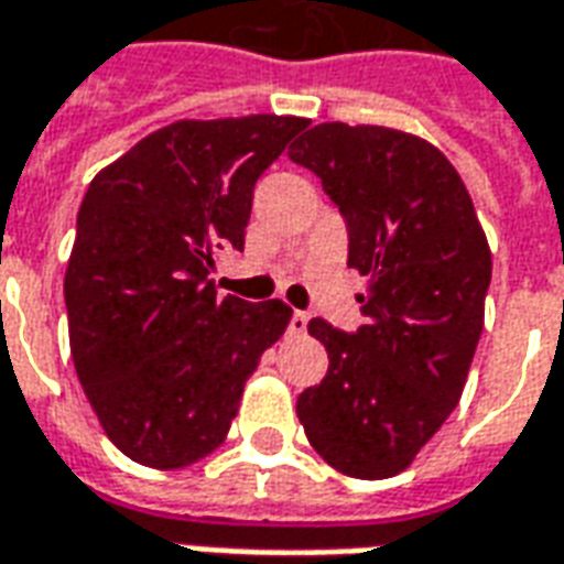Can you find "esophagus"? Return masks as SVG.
I'll use <instances>...</instances> for the list:
<instances>
[{
  "mask_svg": "<svg viewBox=\"0 0 564 564\" xmlns=\"http://www.w3.org/2000/svg\"><path fill=\"white\" fill-rule=\"evenodd\" d=\"M290 332H293V335H305V332H307V314H305V311H295L293 319H290Z\"/></svg>",
  "mask_w": 564,
  "mask_h": 564,
  "instance_id": "esophagus-1",
  "label": "esophagus"
}]
</instances>
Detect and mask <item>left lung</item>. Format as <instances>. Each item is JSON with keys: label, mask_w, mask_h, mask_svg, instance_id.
Segmentation results:
<instances>
[{"label": "left lung", "mask_w": 564, "mask_h": 564, "mask_svg": "<svg viewBox=\"0 0 564 564\" xmlns=\"http://www.w3.org/2000/svg\"><path fill=\"white\" fill-rule=\"evenodd\" d=\"M290 160L323 181L368 278L356 335L314 317L329 371L295 414L332 468L362 480L404 471L459 402L484 332L492 253L449 160L390 127L317 123Z\"/></svg>", "instance_id": "1"}]
</instances>
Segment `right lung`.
<instances>
[{"instance_id":"right-lung-1","label":"right lung","mask_w":564,"mask_h":564,"mask_svg":"<svg viewBox=\"0 0 564 564\" xmlns=\"http://www.w3.org/2000/svg\"><path fill=\"white\" fill-rule=\"evenodd\" d=\"M305 117L174 120L93 177L66 265L72 359L105 435L172 471L220 447L259 356L293 311L217 295L223 247H245L259 174Z\"/></svg>"}]
</instances>
